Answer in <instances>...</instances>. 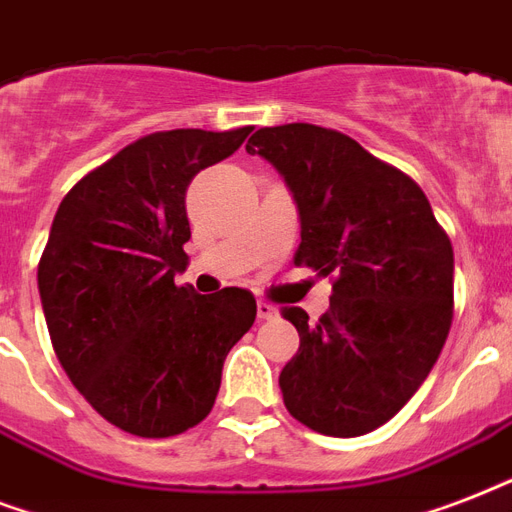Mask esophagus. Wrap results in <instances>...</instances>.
Here are the masks:
<instances>
[{"label": "esophagus", "instance_id": "34e87169", "mask_svg": "<svg viewBox=\"0 0 512 512\" xmlns=\"http://www.w3.org/2000/svg\"><path fill=\"white\" fill-rule=\"evenodd\" d=\"M256 315H259V320H275L280 312L269 301H256Z\"/></svg>", "mask_w": 512, "mask_h": 512}]
</instances>
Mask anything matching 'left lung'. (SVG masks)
<instances>
[{"label":"left lung","instance_id":"obj_1","mask_svg":"<svg viewBox=\"0 0 512 512\" xmlns=\"http://www.w3.org/2000/svg\"><path fill=\"white\" fill-rule=\"evenodd\" d=\"M245 152L264 157L293 194V261L334 277L318 326L299 307L283 310L299 331V352L280 371L285 408L315 433H371L419 390L449 336V237L406 173L344 133L291 122L256 130Z\"/></svg>","mask_w":512,"mask_h":512}]
</instances>
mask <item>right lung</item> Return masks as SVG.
I'll return each instance as SVG.
<instances>
[{"instance_id": "right-lung-1", "label": "right lung", "mask_w": 512, "mask_h": 512, "mask_svg": "<svg viewBox=\"0 0 512 512\" xmlns=\"http://www.w3.org/2000/svg\"><path fill=\"white\" fill-rule=\"evenodd\" d=\"M251 130L138 138L58 205L37 272L47 331L71 384L125 433L170 438L208 417L256 320L251 291L173 283L189 264L186 189Z\"/></svg>"}]
</instances>
